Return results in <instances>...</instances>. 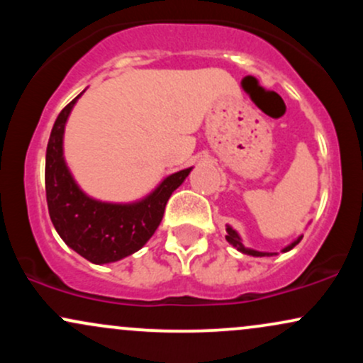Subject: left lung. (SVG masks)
<instances>
[{
	"mask_svg": "<svg viewBox=\"0 0 363 363\" xmlns=\"http://www.w3.org/2000/svg\"><path fill=\"white\" fill-rule=\"evenodd\" d=\"M225 230H227V235H225V239H227V242L230 244V245H234V247H235L239 252L247 254V256H254V257H269V256H277V254H278V252L257 251V249H251V247H247V245H244L242 237H240L239 232H237L234 227H230V225H227V228H225ZM302 237H303V235H298L297 239L294 240V242H290L289 245H285V247L281 249V252H289V251H291V249H294L295 245L301 242Z\"/></svg>",
	"mask_w": 363,
	"mask_h": 363,
	"instance_id": "1",
	"label": "left lung"
}]
</instances>
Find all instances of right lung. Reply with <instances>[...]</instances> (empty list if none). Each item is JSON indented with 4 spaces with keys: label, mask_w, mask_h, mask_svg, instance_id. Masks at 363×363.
Instances as JSON below:
<instances>
[{
    "label": "right lung",
    "mask_w": 363,
    "mask_h": 363,
    "mask_svg": "<svg viewBox=\"0 0 363 363\" xmlns=\"http://www.w3.org/2000/svg\"><path fill=\"white\" fill-rule=\"evenodd\" d=\"M83 91L60 112L52 126L45 152V196L49 216L65 244L94 264H107L131 256L148 242L162 222L169 198L193 167L170 174L136 201L91 198L74 181L62 148L66 123Z\"/></svg>",
    "instance_id": "add662e5"
}]
</instances>
